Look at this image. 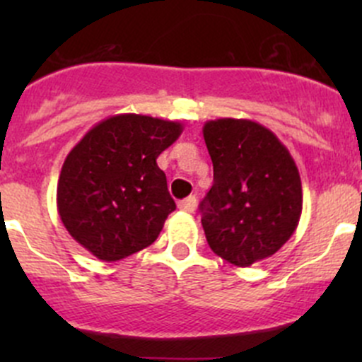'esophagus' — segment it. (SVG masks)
Listing matches in <instances>:
<instances>
[{
	"instance_id": "esophagus-1",
	"label": "esophagus",
	"mask_w": 362,
	"mask_h": 362,
	"mask_svg": "<svg viewBox=\"0 0 362 362\" xmlns=\"http://www.w3.org/2000/svg\"><path fill=\"white\" fill-rule=\"evenodd\" d=\"M178 208L185 211V214H192L196 210V198L194 196H189V198L182 199V202H178Z\"/></svg>"
}]
</instances>
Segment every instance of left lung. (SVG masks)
<instances>
[{
  "label": "left lung",
  "mask_w": 362,
  "mask_h": 362,
  "mask_svg": "<svg viewBox=\"0 0 362 362\" xmlns=\"http://www.w3.org/2000/svg\"><path fill=\"white\" fill-rule=\"evenodd\" d=\"M203 138L214 185L199 204L210 249L247 268L272 257L298 228L301 178L286 145L247 119L208 120Z\"/></svg>",
  "instance_id": "8db88e82"
}]
</instances>
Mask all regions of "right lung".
I'll return each mask as SVG.
<instances>
[{"mask_svg": "<svg viewBox=\"0 0 362 362\" xmlns=\"http://www.w3.org/2000/svg\"><path fill=\"white\" fill-rule=\"evenodd\" d=\"M182 129L173 120L119 113L83 134L57 182V211L76 243L112 262L156 242L177 208L156 159Z\"/></svg>", "mask_w": 362, "mask_h": 362, "instance_id": "obj_1", "label": "right lung"}]
</instances>
